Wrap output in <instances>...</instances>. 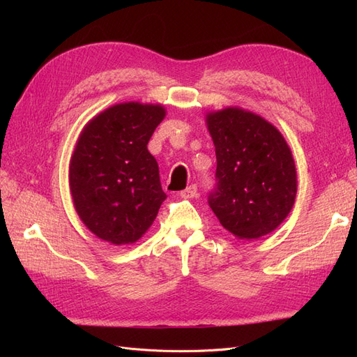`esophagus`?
<instances>
[{
	"label": "esophagus",
	"mask_w": 357,
	"mask_h": 357,
	"mask_svg": "<svg viewBox=\"0 0 357 357\" xmlns=\"http://www.w3.org/2000/svg\"><path fill=\"white\" fill-rule=\"evenodd\" d=\"M180 197L186 198V199L188 198H197L198 197V188L195 185H190L188 189L180 192Z\"/></svg>",
	"instance_id": "34e87169"
}]
</instances>
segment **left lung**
<instances>
[{"label": "left lung", "instance_id": "8db88e82", "mask_svg": "<svg viewBox=\"0 0 357 357\" xmlns=\"http://www.w3.org/2000/svg\"><path fill=\"white\" fill-rule=\"evenodd\" d=\"M215 147V188L208 204L226 231L257 240L277 229L296 197V168L278 129L238 107L205 117Z\"/></svg>", "mask_w": 357, "mask_h": 357}]
</instances>
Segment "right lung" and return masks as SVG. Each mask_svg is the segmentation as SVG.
Masks as SVG:
<instances>
[{
  "label": "right lung",
  "instance_id": "right-lung-1",
  "mask_svg": "<svg viewBox=\"0 0 357 357\" xmlns=\"http://www.w3.org/2000/svg\"><path fill=\"white\" fill-rule=\"evenodd\" d=\"M164 117L160 104H116L95 116L77 139L70 160L73 202L86 228L107 243L138 241L167 198L147 150Z\"/></svg>",
  "mask_w": 357,
  "mask_h": 357
}]
</instances>
